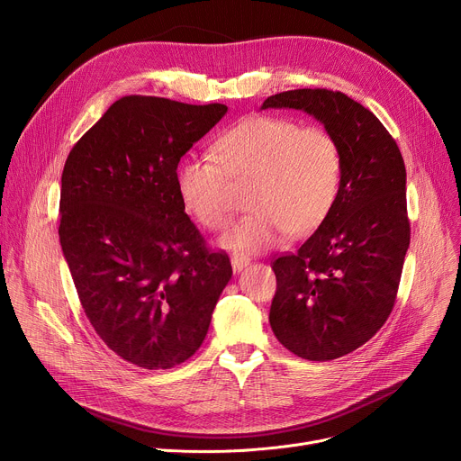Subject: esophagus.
<instances>
[{
	"instance_id": "esophagus-1",
	"label": "esophagus",
	"mask_w": 461,
	"mask_h": 461,
	"mask_svg": "<svg viewBox=\"0 0 461 461\" xmlns=\"http://www.w3.org/2000/svg\"><path fill=\"white\" fill-rule=\"evenodd\" d=\"M249 263H250L249 256H243V254H233L231 256V267H233V271H240L243 267H247Z\"/></svg>"
}]
</instances>
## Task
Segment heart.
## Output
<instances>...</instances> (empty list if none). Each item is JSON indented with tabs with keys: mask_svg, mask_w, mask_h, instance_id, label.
<instances>
[{
	"mask_svg": "<svg viewBox=\"0 0 461 461\" xmlns=\"http://www.w3.org/2000/svg\"><path fill=\"white\" fill-rule=\"evenodd\" d=\"M212 158H185L176 172L185 209L207 230L228 226L235 185L249 186L252 211L231 226L222 245L235 252L276 247L289 233L316 230L336 205L344 158L323 127L285 115H252L226 131Z\"/></svg>",
	"mask_w": 461,
	"mask_h": 461,
	"instance_id": "obj_1",
	"label": "heart"
}]
</instances>
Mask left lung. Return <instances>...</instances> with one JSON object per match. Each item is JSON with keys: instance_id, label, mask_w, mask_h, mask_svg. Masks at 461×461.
Returning <instances> with one entry per match:
<instances>
[{"instance_id": "obj_1", "label": "left lung", "mask_w": 461, "mask_h": 461, "mask_svg": "<svg viewBox=\"0 0 461 461\" xmlns=\"http://www.w3.org/2000/svg\"><path fill=\"white\" fill-rule=\"evenodd\" d=\"M261 108L308 112L342 149L330 214L295 252L271 261L278 342L301 358L332 360L366 344L394 308L411 239L403 158L381 121L342 91L292 89Z\"/></svg>"}]
</instances>
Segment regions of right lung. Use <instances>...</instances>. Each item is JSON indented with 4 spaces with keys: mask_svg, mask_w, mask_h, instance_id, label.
<instances>
[{
    "mask_svg": "<svg viewBox=\"0 0 461 461\" xmlns=\"http://www.w3.org/2000/svg\"><path fill=\"white\" fill-rule=\"evenodd\" d=\"M228 112L127 95L70 149L59 243L101 340L145 370H167L202 346L231 278L177 194L181 157Z\"/></svg>",
    "mask_w": 461,
    "mask_h": 461,
    "instance_id": "right-lung-1",
    "label": "right lung"
}]
</instances>
